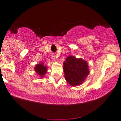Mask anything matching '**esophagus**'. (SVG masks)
<instances>
[{
  "label": "esophagus",
  "instance_id": "obj_1",
  "mask_svg": "<svg viewBox=\"0 0 121 121\" xmlns=\"http://www.w3.org/2000/svg\"><path fill=\"white\" fill-rule=\"evenodd\" d=\"M52 59H53L54 61L55 60H56V55H55L54 54H52Z\"/></svg>",
  "mask_w": 121,
  "mask_h": 121
}]
</instances>
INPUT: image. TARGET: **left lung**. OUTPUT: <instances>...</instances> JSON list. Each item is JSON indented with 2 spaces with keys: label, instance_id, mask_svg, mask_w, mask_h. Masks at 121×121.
Listing matches in <instances>:
<instances>
[{
  "label": "left lung",
  "instance_id": "8db88e82",
  "mask_svg": "<svg viewBox=\"0 0 121 121\" xmlns=\"http://www.w3.org/2000/svg\"><path fill=\"white\" fill-rule=\"evenodd\" d=\"M63 64L65 79L72 86L82 84L90 73L87 63L82 58L69 56Z\"/></svg>",
  "mask_w": 121,
  "mask_h": 121
}]
</instances>
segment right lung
<instances>
[{"mask_svg":"<svg viewBox=\"0 0 121 121\" xmlns=\"http://www.w3.org/2000/svg\"><path fill=\"white\" fill-rule=\"evenodd\" d=\"M35 69V71H36V73H37L40 76H41L42 77H43V75H44L46 73V72H47V67L44 65V63H41V64L36 65Z\"/></svg>","mask_w":121,"mask_h":121,"instance_id":"obj_1","label":"right lung"}]
</instances>
